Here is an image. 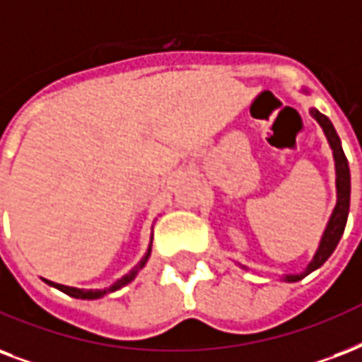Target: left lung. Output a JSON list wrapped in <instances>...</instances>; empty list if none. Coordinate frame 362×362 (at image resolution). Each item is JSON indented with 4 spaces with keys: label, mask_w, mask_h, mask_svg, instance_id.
Instances as JSON below:
<instances>
[{
    "label": "left lung",
    "mask_w": 362,
    "mask_h": 362,
    "mask_svg": "<svg viewBox=\"0 0 362 362\" xmlns=\"http://www.w3.org/2000/svg\"><path fill=\"white\" fill-rule=\"evenodd\" d=\"M311 115L319 121V125L322 127V131L327 134L328 144L332 148V153H334L336 161V189H338V203L334 206V212L330 216V222H328L327 230H325V235L321 239V245H319V250L317 255L313 256V260L308 266V269L303 273H298V275H286L285 281L288 283H294V281L303 279L305 275H310L311 272H315L317 267H321L325 262L328 260V256L334 252L336 245L340 241L341 233L346 230L347 214H349V193H351V176H349V165H347V157L341 150L340 136L336 134L334 125L330 123L327 115H322L321 112L317 110H311Z\"/></svg>",
    "instance_id": "1"
}]
</instances>
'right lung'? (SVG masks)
Wrapping results in <instances>:
<instances>
[{
  "label": "right lung",
  "mask_w": 362,
  "mask_h": 362,
  "mask_svg": "<svg viewBox=\"0 0 362 362\" xmlns=\"http://www.w3.org/2000/svg\"><path fill=\"white\" fill-rule=\"evenodd\" d=\"M150 252H151V248H148V255H146L144 258H142V262H140V264H138V266L134 267V269H132V272L129 273V275H125L123 279L117 281V283H115V285L112 286V288H107V291H83V288H74V286L59 285V283H52V281H47V279H45V283H49V285L54 286V288H59V291H62V292H64V294H68V296L83 298V300H93V298H100V296H104L106 292H114V291H117V288H121V286H125L127 283H131V281L134 279V275H136V273L140 272L142 267H144V264H146V262H148V258H150Z\"/></svg>",
  "instance_id": "right-lung-1"
}]
</instances>
